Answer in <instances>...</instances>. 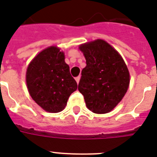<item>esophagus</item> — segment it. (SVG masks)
I'll return each mask as SVG.
<instances>
[{"instance_id": "1", "label": "esophagus", "mask_w": 157, "mask_h": 157, "mask_svg": "<svg viewBox=\"0 0 157 157\" xmlns=\"http://www.w3.org/2000/svg\"><path fill=\"white\" fill-rule=\"evenodd\" d=\"M80 79H81V76H77V77H76V82H77V84L79 83V81H80Z\"/></svg>"}]
</instances>
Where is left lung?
<instances>
[{"instance_id": "1", "label": "left lung", "mask_w": 157, "mask_h": 157, "mask_svg": "<svg viewBox=\"0 0 157 157\" xmlns=\"http://www.w3.org/2000/svg\"><path fill=\"white\" fill-rule=\"evenodd\" d=\"M86 60L78 90L86 107L96 114L108 113L117 107L129 89L130 76L121 55L102 39L79 45Z\"/></svg>"}]
</instances>
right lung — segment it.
I'll return each mask as SVG.
<instances>
[{"label": "right lung", "instance_id": "obj_1", "mask_svg": "<svg viewBox=\"0 0 157 157\" xmlns=\"http://www.w3.org/2000/svg\"><path fill=\"white\" fill-rule=\"evenodd\" d=\"M28 93L45 112H62L77 84L65 63L63 51L52 45L45 48L29 63L26 71Z\"/></svg>", "mask_w": 157, "mask_h": 157}]
</instances>
